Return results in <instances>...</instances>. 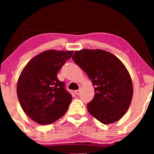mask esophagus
Listing matches in <instances>:
<instances>
[{"instance_id": "1", "label": "esophagus", "mask_w": 154, "mask_h": 154, "mask_svg": "<svg viewBox=\"0 0 154 154\" xmlns=\"http://www.w3.org/2000/svg\"><path fill=\"white\" fill-rule=\"evenodd\" d=\"M75 94H76V95H79L80 93H81V88H79V89L78 90H75Z\"/></svg>"}]
</instances>
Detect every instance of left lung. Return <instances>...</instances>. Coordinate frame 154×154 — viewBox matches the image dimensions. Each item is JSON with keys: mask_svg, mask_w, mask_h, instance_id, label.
Here are the masks:
<instances>
[{"mask_svg": "<svg viewBox=\"0 0 154 154\" xmlns=\"http://www.w3.org/2000/svg\"><path fill=\"white\" fill-rule=\"evenodd\" d=\"M72 59L87 73L94 88V97L87 105L90 114L104 125L121 119L133 94L125 65L114 54L100 49L75 51Z\"/></svg>", "mask_w": 154, "mask_h": 154, "instance_id": "obj_1", "label": "left lung"}]
</instances>
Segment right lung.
<instances>
[{
	"label": "right lung",
	"instance_id": "right-lung-1",
	"mask_svg": "<svg viewBox=\"0 0 154 154\" xmlns=\"http://www.w3.org/2000/svg\"><path fill=\"white\" fill-rule=\"evenodd\" d=\"M73 52H41L29 61L19 77L17 93L21 106L38 124L54 123L68 110L72 96L57 75Z\"/></svg>",
	"mask_w": 154,
	"mask_h": 154
}]
</instances>
